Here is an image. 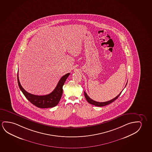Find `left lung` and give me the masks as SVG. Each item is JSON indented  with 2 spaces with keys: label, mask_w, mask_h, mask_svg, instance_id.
Listing matches in <instances>:
<instances>
[{
  "label": "left lung",
  "mask_w": 152,
  "mask_h": 152,
  "mask_svg": "<svg viewBox=\"0 0 152 152\" xmlns=\"http://www.w3.org/2000/svg\"><path fill=\"white\" fill-rule=\"evenodd\" d=\"M127 83H126V84H127ZM122 91H121V92L118 96H116L115 97H114L113 99L110 100L109 101L104 102H97V101H94V100H92V99H91V98L88 96V95L86 94V92L85 91L84 92V96H85V97H86V100H87V101H88L90 104H92V105H95V106H97V107H103V106H105V105H108V104H110L111 103L114 102L115 100H116V99H118V97L122 93Z\"/></svg>",
  "instance_id": "obj_1"
}]
</instances>
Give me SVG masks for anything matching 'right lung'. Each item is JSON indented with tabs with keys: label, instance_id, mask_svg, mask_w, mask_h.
Here are the masks:
<instances>
[{
	"label": "right lung",
	"instance_id": "obj_1",
	"mask_svg": "<svg viewBox=\"0 0 152 152\" xmlns=\"http://www.w3.org/2000/svg\"><path fill=\"white\" fill-rule=\"evenodd\" d=\"M70 74V73H68L62 77L55 90L50 94L45 95H34L26 91L21 86L19 80L18 72L17 75V80L19 88L28 101L38 107L45 109L55 107L59 103L63 93L62 87Z\"/></svg>",
	"mask_w": 152,
	"mask_h": 152
}]
</instances>
